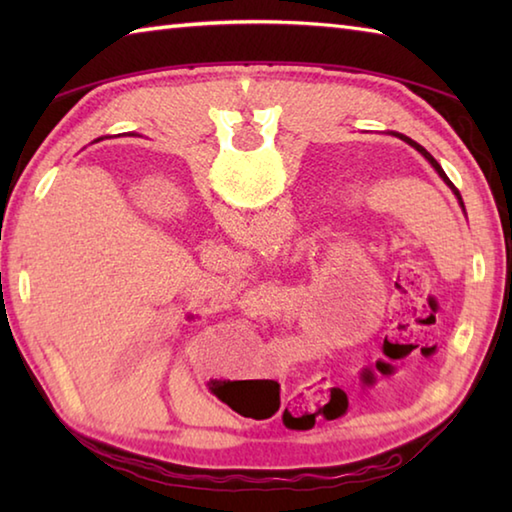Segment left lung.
I'll return each mask as SVG.
<instances>
[{
  "label": "left lung",
  "mask_w": 512,
  "mask_h": 512,
  "mask_svg": "<svg viewBox=\"0 0 512 512\" xmlns=\"http://www.w3.org/2000/svg\"><path fill=\"white\" fill-rule=\"evenodd\" d=\"M391 135H395V137H400V140H402V142H406V144H409V146H413V149H415V151H418V153L422 155V158H424V160H427V162L431 164V167H433V169H436V173H438V176L445 180V185H447L449 189H452V192H454V196L458 198V205H461V207H463V212H465V205H463V198H461V194H458V189L454 187V183H452V180H449V178H447V173L443 171V167H440V164H438L436 160H433V155H431V153H429L427 149H424V146H420L418 142H413V140H411V137H406V135H402V133H395V131H393Z\"/></svg>",
  "instance_id": "8db88e82"
}]
</instances>
